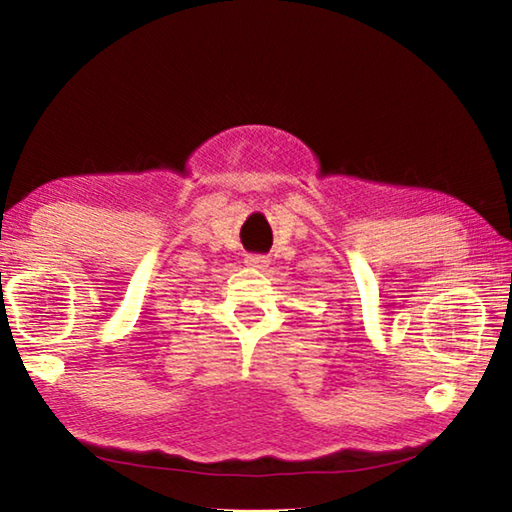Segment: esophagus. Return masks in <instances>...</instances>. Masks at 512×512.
Wrapping results in <instances>:
<instances>
[{
  "label": "esophagus",
  "mask_w": 512,
  "mask_h": 512,
  "mask_svg": "<svg viewBox=\"0 0 512 512\" xmlns=\"http://www.w3.org/2000/svg\"><path fill=\"white\" fill-rule=\"evenodd\" d=\"M246 264L253 268H264V266H268V257L266 255H248Z\"/></svg>",
  "instance_id": "esophagus-1"
}]
</instances>
